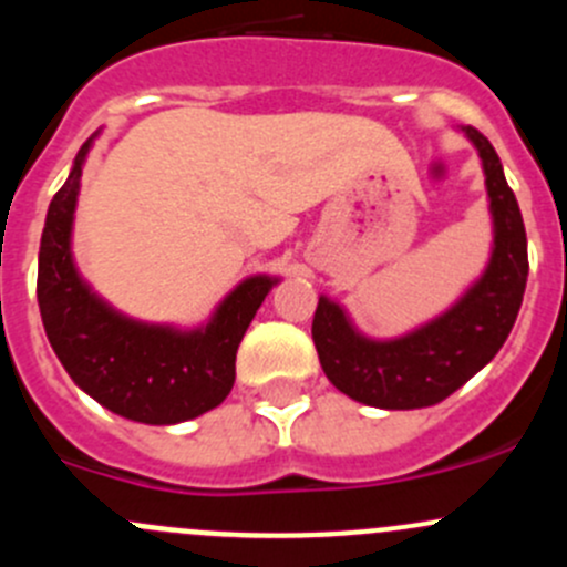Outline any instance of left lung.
<instances>
[{"label":"left lung","instance_id":"8db88e82","mask_svg":"<svg viewBox=\"0 0 567 567\" xmlns=\"http://www.w3.org/2000/svg\"><path fill=\"white\" fill-rule=\"evenodd\" d=\"M463 131L483 158L494 216V251L483 277L444 316L398 340H368L340 305L318 299L312 340L320 368L364 405L403 411L442 403L496 357L522 310L529 274L522 210L494 145L472 125Z\"/></svg>","mask_w":567,"mask_h":567}]
</instances>
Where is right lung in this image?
I'll list each match as a JSON object with an SVG mask.
<instances>
[{
  "instance_id": "1",
  "label": "right lung",
  "mask_w": 567,
  "mask_h": 567,
  "mask_svg": "<svg viewBox=\"0 0 567 567\" xmlns=\"http://www.w3.org/2000/svg\"><path fill=\"white\" fill-rule=\"evenodd\" d=\"M87 140L45 214L38 255V305L45 337L76 386L114 414L175 425L216 409L236 381V351L271 277H249L194 331L151 326L114 312L73 266L71 227Z\"/></svg>"
}]
</instances>
